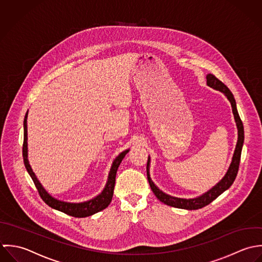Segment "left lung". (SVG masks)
Masks as SVG:
<instances>
[{
	"instance_id": "8db88e82",
	"label": "left lung",
	"mask_w": 262,
	"mask_h": 262,
	"mask_svg": "<svg viewBox=\"0 0 262 262\" xmlns=\"http://www.w3.org/2000/svg\"><path fill=\"white\" fill-rule=\"evenodd\" d=\"M207 84L210 88L224 93V95L228 98V100L231 103L234 118H235L236 125H237V128H238L237 145H236V148H235V151H234V155L232 158L231 165H230L227 173L223 177V179L219 183H216L211 189H209V191L204 193L203 195H201L199 198H195V199H188V200L171 196L169 194L164 193L162 190H160L158 188L157 186L155 185V183L152 181L151 177H150V169H149L150 168V157H149L148 163H147V177H148V181H149V184L151 186V189L153 190L154 194L157 196V199L160 202L164 203L167 206L173 207V208L184 209H199L208 206L213 200H215L219 195H221L224 191H226L233 184V182L236 179L238 170H239L241 152H242V147H243V143H244V127H243L242 120L239 116V113H238V110H237V107H236L235 98H234L232 92L229 90V88L223 82H221L217 78H215L213 75H211V74L207 75Z\"/></svg>"
}]
</instances>
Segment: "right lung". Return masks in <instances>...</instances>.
I'll list each match as a JSON object with an SVG mask.
<instances>
[{
    "label": "right lung",
    "mask_w": 262,
    "mask_h": 262,
    "mask_svg": "<svg viewBox=\"0 0 262 262\" xmlns=\"http://www.w3.org/2000/svg\"><path fill=\"white\" fill-rule=\"evenodd\" d=\"M27 115H28V111L25 114L24 117V142H23V160H24V165L25 168L27 170V172L29 173L30 177L32 178L38 193L40 195V198L42 199V201L50 206L51 208L54 209H57L59 211H62L69 215L72 216H76V217H85V216H89L92 215L105 208L108 207V205L110 204L112 196H113V190H114V185H115V177H116V171L122 161V159L124 156L128 153L129 150H125L122 153H120L117 157L114 159L109 175H108V179L106 182L104 189L102 190V192L97 195L96 198L88 201V202H84V203H67V202H61L58 201L56 199L53 198L50 193H48V191L43 188V186L41 185V183L38 181V179L36 178L34 172L31 169V166L29 164L28 161V150H27Z\"/></svg>",
    "instance_id": "right-lung-1"
}]
</instances>
